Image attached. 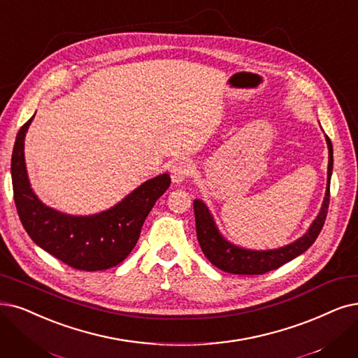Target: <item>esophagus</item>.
I'll return each instance as SVG.
<instances>
[{"label": "esophagus", "instance_id": "esophagus-1", "mask_svg": "<svg viewBox=\"0 0 358 358\" xmlns=\"http://www.w3.org/2000/svg\"><path fill=\"white\" fill-rule=\"evenodd\" d=\"M191 173H192V164L187 160H179L170 169V176L173 183H182L185 179L191 176Z\"/></svg>", "mask_w": 358, "mask_h": 358}]
</instances>
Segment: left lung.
<instances>
[{
    "label": "left lung",
    "mask_w": 358,
    "mask_h": 358,
    "mask_svg": "<svg viewBox=\"0 0 358 358\" xmlns=\"http://www.w3.org/2000/svg\"><path fill=\"white\" fill-rule=\"evenodd\" d=\"M329 150L327 163V183L326 194L317 217L313 220L308 231L288 245L275 250H247L232 244L219 231L214 217L203 199H194L196 238L208 262L217 268L232 275H263L275 270L282 264L294 260L295 257L306 252L319 236L326 220L329 198H331V176L334 169V148L332 142L324 135Z\"/></svg>",
    "instance_id": "1"
}]
</instances>
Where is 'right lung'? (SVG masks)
<instances>
[{"label": "right lung", "instance_id": "obj_1", "mask_svg": "<svg viewBox=\"0 0 358 358\" xmlns=\"http://www.w3.org/2000/svg\"><path fill=\"white\" fill-rule=\"evenodd\" d=\"M34 117L20 127L11 155L14 203L24 231L38 247L73 268L95 271L117 266L136 245L142 224L167 191L170 176L148 179L117 204L90 216L51 208L34 192L26 170L24 136Z\"/></svg>", "mask_w": 358, "mask_h": 358}]
</instances>
